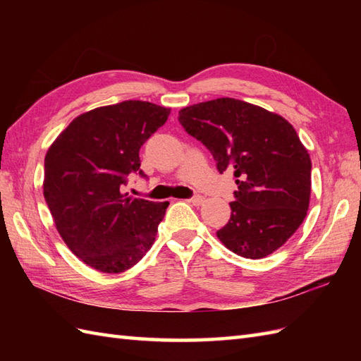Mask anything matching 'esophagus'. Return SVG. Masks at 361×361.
Instances as JSON below:
<instances>
[{"label":"esophagus","mask_w":361,"mask_h":361,"mask_svg":"<svg viewBox=\"0 0 361 361\" xmlns=\"http://www.w3.org/2000/svg\"><path fill=\"white\" fill-rule=\"evenodd\" d=\"M190 203L195 204V206H200L203 203V197L197 194V195H194L192 198H190Z\"/></svg>","instance_id":"1"}]
</instances>
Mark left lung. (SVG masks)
<instances>
[{
	"instance_id": "1",
	"label": "left lung",
	"mask_w": 361,
	"mask_h": 361,
	"mask_svg": "<svg viewBox=\"0 0 361 361\" xmlns=\"http://www.w3.org/2000/svg\"><path fill=\"white\" fill-rule=\"evenodd\" d=\"M178 121L211 152L220 173H234L231 219L217 231L220 242L247 259L282 247L305 219L312 186L310 157L293 126L233 97L186 106Z\"/></svg>"
}]
</instances>
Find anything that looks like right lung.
<instances>
[{
  "instance_id": "right-lung-1",
  "label": "right lung",
  "mask_w": 361,
  "mask_h": 361,
  "mask_svg": "<svg viewBox=\"0 0 361 361\" xmlns=\"http://www.w3.org/2000/svg\"><path fill=\"white\" fill-rule=\"evenodd\" d=\"M171 110L124 101L75 118L44 158L43 194L57 231L75 256L102 273L136 265L155 242L169 203L124 194L140 175V149Z\"/></svg>"
}]
</instances>
